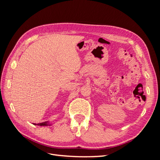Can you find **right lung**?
I'll list each match as a JSON object with an SVG mask.
<instances>
[{"label":"right lung","instance_id":"obj_1","mask_svg":"<svg viewBox=\"0 0 160 160\" xmlns=\"http://www.w3.org/2000/svg\"><path fill=\"white\" fill-rule=\"evenodd\" d=\"M34 125H40V126H47V125H51L49 124V123L48 122H42V123H37V124H35Z\"/></svg>","mask_w":160,"mask_h":160}]
</instances>
